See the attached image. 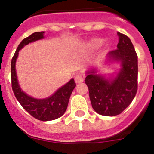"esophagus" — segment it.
<instances>
[{
  "mask_svg": "<svg viewBox=\"0 0 154 154\" xmlns=\"http://www.w3.org/2000/svg\"><path fill=\"white\" fill-rule=\"evenodd\" d=\"M84 79L83 77L80 75H77L75 76V82L76 84H80L82 82H83Z\"/></svg>",
  "mask_w": 154,
  "mask_h": 154,
  "instance_id": "34e87169",
  "label": "esophagus"
}]
</instances>
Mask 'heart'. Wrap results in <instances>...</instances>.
<instances>
[{
  "label": "heart",
  "instance_id": "1",
  "mask_svg": "<svg viewBox=\"0 0 154 154\" xmlns=\"http://www.w3.org/2000/svg\"><path fill=\"white\" fill-rule=\"evenodd\" d=\"M102 42H103V40L99 38H93L91 39L90 41L87 42V47L90 48V49H96L97 48H99V46L102 45ZM107 46L106 45V48Z\"/></svg>",
  "mask_w": 154,
  "mask_h": 154
}]
</instances>
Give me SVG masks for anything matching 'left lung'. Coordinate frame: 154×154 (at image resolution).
Returning a JSON list of instances; mask_svg holds the SVG:
<instances>
[{"instance_id": "left-lung-1", "label": "left lung", "mask_w": 154, "mask_h": 154, "mask_svg": "<svg viewBox=\"0 0 154 154\" xmlns=\"http://www.w3.org/2000/svg\"><path fill=\"white\" fill-rule=\"evenodd\" d=\"M117 49L110 51L107 61L120 62L121 69L114 79H106L96 73L95 69L87 72L85 84L93 109L106 116H117L132 103L137 92L138 60L130 39L117 33Z\"/></svg>"}]
</instances>
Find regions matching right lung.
Segmentation results:
<instances>
[{
    "label": "right lung",
    "mask_w": 154,
    "mask_h": 154,
    "mask_svg": "<svg viewBox=\"0 0 154 154\" xmlns=\"http://www.w3.org/2000/svg\"><path fill=\"white\" fill-rule=\"evenodd\" d=\"M44 33V31L35 32L28 38L23 39L19 44L11 60V86L16 99L28 113L38 120L50 121L61 117L65 113L71 94L76 85L74 79H72L68 83L59 88L50 97L42 99H35L21 90L18 85L15 69L16 59L18 56V51L24 45L43 38Z\"/></svg>",
    "instance_id": "1"
}]
</instances>
